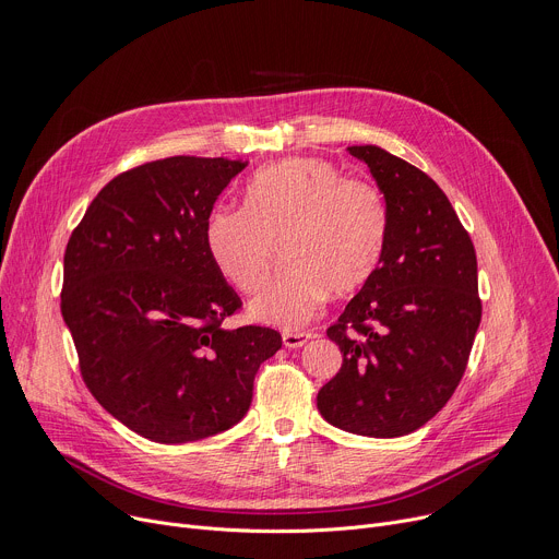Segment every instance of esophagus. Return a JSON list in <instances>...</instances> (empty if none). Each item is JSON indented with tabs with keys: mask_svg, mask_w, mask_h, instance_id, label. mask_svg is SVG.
<instances>
[{
	"mask_svg": "<svg viewBox=\"0 0 559 559\" xmlns=\"http://www.w3.org/2000/svg\"><path fill=\"white\" fill-rule=\"evenodd\" d=\"M310 336H312L310 332H292V330H285V332H283V343H285V347L294 349V347L306 345Z\"/></svg>",
	"mask_w": 559,
	"mask_h": 559,
	"instance_id": "34e87169",
	"label": "esophagus"
}]
</instances>
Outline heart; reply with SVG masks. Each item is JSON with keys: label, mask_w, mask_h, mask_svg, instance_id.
<instances>
[{"label": "heart", "mask_w": 559, "mask_h": 559, "mask_svg": "<svg viewBox=\"0 0 559 559\" xmlns=\"http://www.w3.org/2000/svg\"><path fill=\"white\" fill-rule=\"evenodd\" d=\"M388 227V202L374 182L345 178L319 158H289L249 180L245 210L216 207L205 238L214 265L242 294L263 289L281 247L285 270L249 312L292 330L310 323L328 294L347 296L370 281Z\"/></svg>", "instance_id": "heart-1"}]
</instances>
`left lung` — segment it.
I'll return each instance as SVG.
<instances>
[{
  "instance_id": "left-lung-1",
  "label": "left lung",
  "mask_w": 559,
  "mask_h": 559,
  "mask_svg": "<svg viewBox=\"0 0 559 559\" xmlns=\"http://www.w3.org/2000/svg\"><path fill=\"white\" fill-rule=\"evenodd\" d=\"M385 195L383 259L328 336L341 370L317 396L332 426L392 439L430 421L460 385L481 321L475 247L441 187L374 144L347 146Z\"/></svg>"
}]
</instances>
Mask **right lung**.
<instances>
[{
    "mask_svg": "<svg viewBox=\"0 0 559 559\" xmlns=\"http://www.w3.org/2000/svg\"><path fill=\"white\" fill-rule=\"evenodd\" d=\"M242 160L174 156L103 187L64 251L62 317L103 408L158 443L238 424L253 377L283 345L272 328H223L238 294L214 265L205 227Z\"/></svg>",
    "mask_w": 559,
    "mask_h": 559,
    "instance_id": "add662e5",
    "label": "right lung"
}]
</instances>
